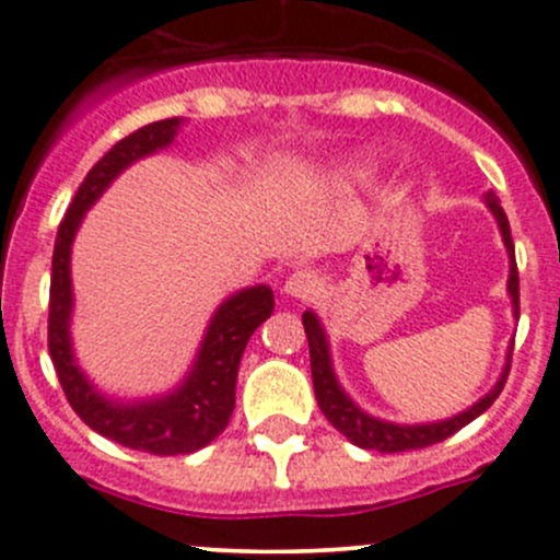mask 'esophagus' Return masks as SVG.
<instances>
[{
    "label": "esophagus",
    "mask_w": 560,
    "mask_h": 560,
    "mask_svg": "<svg viewBox=\"0 0 560 560\" xmlns=\"http://www.w3.org/2000/svg\"><path fill=\"white\" fill-rule=\"evenodd\" d=\"M319 287H323V281H319V276L312 273V270H295V273L284 281V292L290 298H295V301H308V298L317 295Z\"/></svg>",
    "instance_id": "1"
}]
</instances>
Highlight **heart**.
Instances as JSON below:
<instances>
[{"label":"heart","mask_w":560,"mask_h":560,"mask_svg":"<svg viewBox=\"0 0 560 560\" xmlns=\"http://www.w3.org/2000/svg\"><path fill=\"white\" fill-rule=\"evenodd\" d=\"M347 172H350V175H361L363 166L361 164H352V166H347Z\"/></svg>","instance_id":"heart-1"}]
</instances>
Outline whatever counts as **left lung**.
Returning a JSON list of instances; mask_svg holds the SVG:
<instances>
[{
  "instance_id": "left-lung-1",
  "label": "left lung",
  "mask_w": 560,
  "mask_h": 560,
  "mask_svg": "<svg viewBox=\"0 0 560 560\" xmlns=\"http://www.w3.org/2000/svg\"><path fill=\"white\" fill-rule=\"evenodd\" d=\"M487 208L495 215L498 230L503 235V246L509 252V295H512V308L514 317H520V276H517V262H514V241L512 230H509V219L503 213L501 202H498L495 194H487L485 197ZM303 328H306L308 339V358H312V380H314V396H317L319 410L325 412L330 424L341 432L350 443L361 448H372V452L383 454H396V452H410V448H427L432 443H441L446 438H452L454 432L463 430L465 424H470L474 418H479L492 401L498 399V394L503 390L509 377V366H512V347H509L506 366H503L501 377L492 385L490 394L481 396L474 407L457 412V416L446 418V421H432V424H394V421H383V418H374L369 412H363L350 396L345 394V388L339 385L334 374V363H330V347L328 336H325L323 325H319L317 314L303 312Z\"/></svg>"
}]
</instances>
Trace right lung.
<instances>
[{
    "mask_svg": "<svg viewBox=\"0 0 560 560\" xmlns=\"http://www.w3.org/2000/svg\"><path fill=\"white\" fill-rule=\"evenodd\" d=\"M180 117L159 119L119 139L90 172L75 191L62 224L51 259V290H48V352L57 369L59 385L68 396L75 416L90 430L119 446L136 452L175 457L191 454L213 443L230 424L235 410V383L243 350L254 330L273 314V290L268 284L235 292L215 308L202 347L191 372L175 390L155 399L117 401L103 396L86 380L75 363L70 345V312H73V287H70V246L86 210L97 202L114 177L128 170L133 161L153 155L175 142Z\"/></svg>",
    "mask_w": 560,
    "mask_h": 560,
    "instance_id": "right-lung-1",
    "label": "right lung"
}]
</instances>
